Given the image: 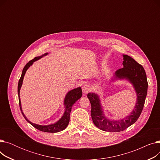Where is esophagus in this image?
I'll return each mask as SVG.
<instances>
[{"label":"esophagus","mask_w":160,"mask_h":160,"mask_svg":"<svg viewBox=\"0 0 160 160\" xmlns=\"http://www.w3.org/2000/svg\"><path fill=\"white\" fill-rule=\"evenodd\" d=\"M90 90H91V87L89 85L85 84V85L83 86V87H82V91H83V93H89V92L90 91Z\"/></svg>","instance_id":"1"}]
</instances>
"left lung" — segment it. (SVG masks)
Segmentation results:
<instances>
[{"label":"left lung","instance_id":"8db88e82","mask_svg":"<svg viewBox=\"0 0 160 160\" xmlns=\"http://www.w3.org/2000/svg\"><path fill=\"white\" fill-rule=\"evenodd\" d=\"M123 67L115 73L116 78H127L133 85L138 95L134 110L126 118L118 121H110L103 114L98 97L95 93L88 94L91 105V117L97 127L104 131L119 132L124 130L136 122L143 109L147 94L148 82L145 71L141 65L128 55H123Z\"/></svg>","mask_w":160,"mask_h":160}]
</instances>
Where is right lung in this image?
<instances>
[{
	"mask_svg": "<svg viewBox=\"0 0 160 160\" xmlns=\"http://www.w3.org/2000/svg\"><path fill=\"white\" fill-rule=\"evenodd\" d=\"M47 54V53H46L43 55H42L41 56H37V57L34 58L33 59V60H32L29 62H28L27 63V65H25L24 67L23 68L21 77L19 79V83H18V95H19V107H20V109H21V113H22L23 117H24V119H26L31 125H32L33 127L36 128V129H38L40 131H41V132H50V133H56V132H58L63 130L67 127V125H68V124L69 122V120H70V113H71V111L72 106L77 101V100L79 98H81V97L82 95V91L81 88H78L77 89H72V90L70 91L69 93L67 94V95L65 98V100H64V105L65 106V112H64V114H63V117L60 119V120H59L55 124L47 125V126H41V125H38V124H34V123H32V122H30L29 120L27 119V118L26 117H25L24 114L23 113V112L22 111L21 100H20V98H19L20 89H21V87L22 86L24 76L25 72H26L27 70L28 69V67L30 65H32V63L34 62L35 61L39 60V59H40L41 58H42L44 56H46Z\"/></svg>",
	"mask_w": 160,
	"mask_h": 160,
	"instance_id": "add662e5",
	"label": "right lung"
}]
</instances>
